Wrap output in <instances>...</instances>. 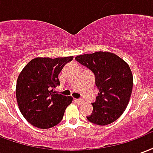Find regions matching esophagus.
Instances as JSON below:
<instances>
[{
	"mask_svg": "<svg viewBox=\"0 0 153 153\" xmlns=\"http://www.w3.org/2000/svg\"><path fill=\"white\" fill-rule=\"evenodd\" d=\"M74 101H75V102H76V103H78V104H82V103L83 102V99H75Z\"/></svg>",
	"mask_w": 153,
	"mask_h": 153,
	"instance_id": "esophagus-1",
	"label": "esophagus"
}]
</instances>
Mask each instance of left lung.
<instances>
[{
    "mask_svg": "<svg viewBox=\"0 0 153 153\" xmlns=\"http://www.w3.org/2000/svg\"><path fill=\"white\" fill-rule=\"evenodd\" d=\"M75 60L94 73L99 90L88 120L97 125L111 124L123 114L130 99L133 74L128 65L108 51L80 55Z\"/></svg>",
    "mask_w": 153,
    "mask_h": 153,
    "instance_id": "8db88e82",
    "label": "left lung"
}]
</instances>
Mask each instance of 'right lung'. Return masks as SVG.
<instances>
[{"label": "right lung", "mask_w": 153, "mask_h": 153, "mask_svg": "<svg viewBox=\"0 0 153 153\" xmlns=\"http://www.w3.org/2000/svg\"><path fill=\"white\" fill-rule=\"evenodd\" d=\"M73 58L37 57L20 72L16 83V99L20 112L32 125L46 129L63 119L73 97L58 94L54 88L60 85V71Z\"/></svg>", "instance_id": "add662e5"}]
</instances>
